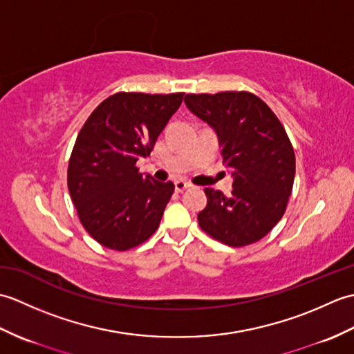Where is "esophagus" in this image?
I'll return each mask as SVG.
<instances>
[{"label": "esophagus", "instance_id": "34e87169", "mask_svg": "<svg viewBox=\"0 0 354 354\" xmlns=\"http://www.w3.org/2000/svg\"><path fill=\"white\" fill-rule=\"evenodd\" d=\"M189 187H192V184L189 181H185V179H176V181H175V190L178 193L184 192L185 189H189Z\"/></svg>", "mask_w": 354, "mask_h": 354}]
</instances>
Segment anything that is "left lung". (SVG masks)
Listing matches in <instances>:
<instances>
[{
    "label": "left lung",
    "instance_id": "left-lung-1",
    "mask_svg": "<svg viewBox=\"0 0 354 354\" xmlns=\"http://www.w3.org/2000/svg\"><path fill=\"white\" fill-rule=\"evenodd\" d=\"M185 106L216 132L232 192L205 189L201 228L239 248L265 237L284 214L295 178V153L268 104L246 91L187 94Z\"/></svg>",
    "mask_w": 354,
    "mask_h": 354
}]
</instances>
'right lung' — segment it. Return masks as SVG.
<instances>
[{"instance_id":"1","label":"right lung","mask_w":354,"mask_h":354,"mask_svg":"<svg viewBox=\"0 0 354 354\" xmlns=\"http://www.w3.org/2000/svg\"><path fill=\"white\" fill-rule=\"evenodd\" d=\"M184 93H117L82 127L68 164V190L85 230L100 245L126 251L160 227L175 190L142 175L137 161L181 106Z\"/></svg>"}]
</instances>
